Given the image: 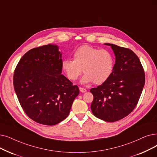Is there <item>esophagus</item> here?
I'll return each instance as SVG.
<instances>
[{
  "mask_svg": "<svg viewBox=\"0 0 157 157\" xmlns=\"http://www.w3.org/2000/svg\"><path fill=\"white\" fill-rule=\"evenodd\" d=\"M79 90L81 92H86V90L85 89V88H82V87H79Z\"/></svg>",
  "mask_w": 157,
  "mask_h": 157,
  "instance_id": "34e87169",
  "label": "esophagus"
}]
</instances>
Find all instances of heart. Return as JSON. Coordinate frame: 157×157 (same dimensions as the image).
Masks as SVG:
<instances>
[{
    "label": "heart",
    "mask_w": 157,
    "mask_h": 157,
    "mask_svg": "<svg viewBox=\"0 0 157 157\" xmlns=\"http://www.w3.org/2000/svg\"><path fill=\"white\" fill-rule=\"evenodd\" d=\"M74 59H65L62 68L67 78L74 81L82 73L85 74L81 79L82 83L93 82L101 84L110 78L114 67L112 54L106 49H98L90 45L79 47L74 52Z\"/></svg>",
    "instance_id": "b5f03b06"
}]
</instances>
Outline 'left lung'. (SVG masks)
Wrapping results in <instances>:
<instances>
[{
  "mask_svg": "<svg viewBox=\"0 0 157 157\" xmlns=\"http://www.w3.org/2000/svg\"><path fill=\"white\" fill-rule=\"evenodd\" d=\"M115 63L111 76L105 82L90 92L94 95L91 104L92 113L106 122L124 118L137 106L145 83V74L135 53L126 47L112 44Z\"/></svg>",
  "mask_w": 157,
  "mask_h": 157,
  "instance_id": "left-lung-1",
  "label": "left lung"
}]
</instances>
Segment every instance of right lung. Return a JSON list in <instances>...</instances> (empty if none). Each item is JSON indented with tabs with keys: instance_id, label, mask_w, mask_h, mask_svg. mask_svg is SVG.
Masks as SVG:
<instances>
[{
	"instance_id": "add662e5",
	"label": "right lung",
	"mask_w": 157,
	"mask_h": 157,
	"mask_svg": "<svg viewBox=\"0 0 157 157\" xmlns=\"http://www.w3.org/2000/svg\"><path fill=\"white\" fill-rule=\"evenodd\" d=\"M58 47L46 45L27 52L13 74L19 103L28 116L38 123L52 126L69 115L79 88L62 74Z\"/></svg>"
}]
</instances>
